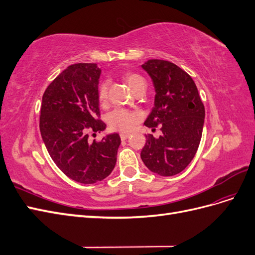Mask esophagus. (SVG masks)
I'll return each mask as SVG.
<instances>
[{
    "mask_svg": "<svg viewBox=\"0 0 255 255\" xmlns=\"http://www.w3.org/2000/svg\"><path fill=\"white\" fill-rule=\"evenodd\" d=\"M128 134H127V133H122V134H120V138H121V139L122 140H126V139H128Z\"/></svg>",
    "mask_w": 255,
    "mask_h": 255,
    "instance_id": "obj_1",
    "label": "esophagus"
}]
</instances>
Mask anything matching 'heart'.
I'll return each mask as SVG.
<instances>
[{"label":"heart","mask_w":255,"mask_h":255,"mask_svg":"<svg viewBox=\"0 0 255 255\" xmlns=\"http://www.w3.org/2000/svg\"><path fill=\"white\" fill-rule=\"evenodd\" d=\"M127 83L133 91L141 86H145V81L139 74L128 73L125 76ZM109 95V83H102L99 87V100L101 103H104ZM106 121L111 128L120 132H128L133 128L136 123L139 121V115L135 112H130L123 109H116L109 113Z\"/></svg>","instance_id":"obj_1"}]
</instances>
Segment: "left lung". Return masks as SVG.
<instances>
[{"label": "left lung", "instance_id": "1", "mask_svg": "<svg viewBox=\"0 0 255 255\" xmlns=\"http://www.w3.org/2000/svg\"><path fill=\"white\" fill-rule=\"evenodd\" d=\"M141 68L153 82L154 106L143 125L160 127L158 138L148 135L140 157L150 171L161 176L182 172L201 141L205 110L191 76L167 60H146Z\"/></svg>", "mask_w": 255, "mask_h": 255}]
</instances>
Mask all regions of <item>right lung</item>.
Listing matches in <instances>:
<instances>
[{
	"label": "right lung",
	"instance_id": "add662e5",
	"mask_svg": "<svg viewBox=\"0 0 255 255\" xmlns=\"http://www.w3.org/2000/svg\"><path fill=\"white\" fill-rule=\"evenodd\" d=\"M97 64L69 66L42 96L40 133L51 158L71 180L94 184L114 170L121 143L118 133L101 141H89V132H102L99 120V79ZM95 135V134H94Z\"/></svg>",
	"mask_w": 255,
	"mask_h": 255
}]
</instances>
